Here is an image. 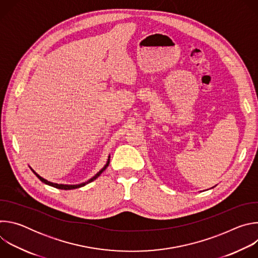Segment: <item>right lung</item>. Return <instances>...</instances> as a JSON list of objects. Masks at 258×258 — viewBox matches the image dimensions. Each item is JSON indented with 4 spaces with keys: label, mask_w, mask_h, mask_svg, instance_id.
Returning a JSON list of instances; mask_svg holds the SVG:
<instances>
[{
    "label": "right lung",
    "mask_w": 258,
    "mask_h": 258,
    "mask_svg": "<svg viewBox=\"0 0 258 258\" xmlns=\"http://www.w3.org/2000/svg\"><path fill=\"white\" fill-rule=\"evenodd\" d=\"M109 165V159H108V161H107V163H106V165L95 175V176H93L92 178H90L88 181H86V182H83V183H80V185H58V183H54V182H51V181H48L47 179H45V178H43L42 176H40L38 173H36L35 171H33L32 169V171L34 172V174L39 177V179L41 180V181H43V182H45L46 185H49V186H52V187H54V188H57V189H60V190H72V189H78V188H81V187H84L85 185H87V183H89V182H91V181H93L94 179H96L106 168H107V166Z\"/></svg>",
    "instance_id": "add662e5"
}]
</instances>
